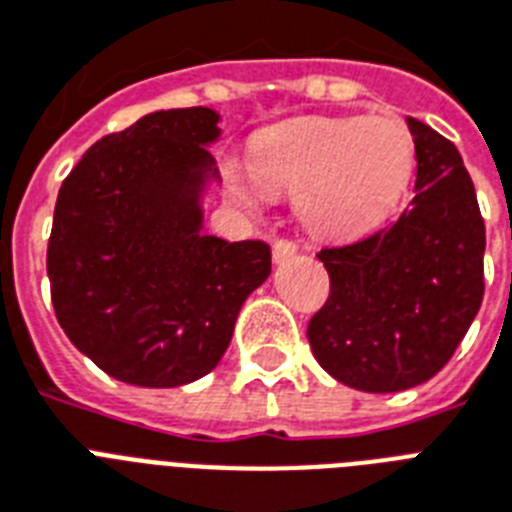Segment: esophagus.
Returning a JSON list of instances; mask_svg holds the SVG:
<instances>
[{"label":"esophagus","instance_id":"34e87169","mask_svg":"<svg viewBox=\"0 0 512 512\" xmlns=\"http://www.w3.org/2000/svg\"><path fill=\"white\" fill-rule=\"evenodd\" d=\"M297 255V244L289 239H276L273 241V263H287Z\"/></svg>","mask_w":512,"mask_h":512}]
</instances>
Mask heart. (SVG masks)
I'll return each instance as SVG.
<instances>
[{"label":"heart","instance_id":"b5f03b06","mask_svg":"<svg viewBox=\"0 0 512 512\" xmlns=\"http://www.w3.org/2000/svg\"><path fill=\"white\" fill-rule=\"evenodd\" d=\"M414 175V140L390 116L305 119L268 130L252 164H225L228 191L244 207L268 193H297V212L319 236L348 239L385 223Z\"/></svg>","mask_w":512,"mask_h":512}]
</instances>
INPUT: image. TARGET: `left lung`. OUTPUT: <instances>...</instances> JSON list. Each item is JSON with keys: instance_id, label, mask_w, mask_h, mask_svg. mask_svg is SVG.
<instances>
[{"instance_id": "8db88e82", "label": "left lung", "mask_w": 512, "mask_h": 512, "mask_svg": "<svg viewBox=\"0 0 512 512\" xmlns=\"http://www.w3.org/2000/svg\"><path fill=\"white\" fill-rule=\"evenodd\" d=\"M417 180L390 228L321 249L329 297L308 324L316 361L337 382L396 393L452 358L484 300L486 228L452 140L406 119Z\"/></svg>"}]
</instances>
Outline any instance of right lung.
Instances as JSON below:
<instances>
[{"label":"right lung","instance_id":"obj_1","mask_svg":"<svg viewBox=\"0 0 512 512\" xmlns=\"http://www.w3.org/2000/svg\"><path fill=\"white\" fill-rule=\"evenodd\" d=\"M212 108L156 111L98 140L55 201L47 276L58 324L106 374L177 388L209 374L241 305L271 276L265 241L201 233L220 180Z\"/></svg>","mask_w":512,"mask_h":512}]
</instances>
